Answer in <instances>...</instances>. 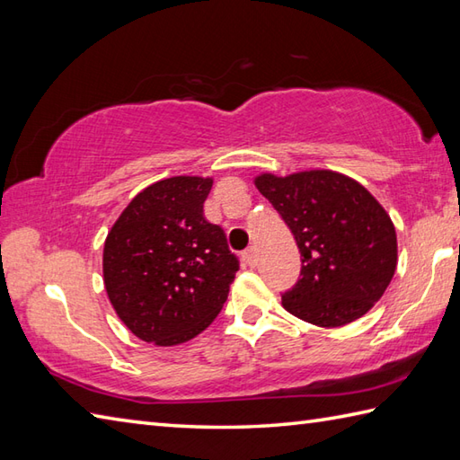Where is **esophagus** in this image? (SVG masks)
I'll return each instance as SVG.
<instances>
[{
    "label": "esophagus",
    "mask_w": 460,
    "mask_h": 460,
    "mask_svg": "<svg viewBox=\"0 0 460 460\" xmlns=\"http://www.w3.org/2000/svg\"><path fill=\"white\" fill-rule=\"evenodd\" d=\"M243 261H245L249 267H255V265H257V255H255V249L249 247L247 251H243Z\"/></svg>",
    "instance_id": "obj_1"
}]
</instances>
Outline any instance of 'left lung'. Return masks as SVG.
I'll return each instance as SVG.
<instances>
[{
	"label": "left lung",
	"instance_id": "8db88e82",
	"mask_svg": "<svg viewBox=\"0 0 460 460\" xmlns=\"http://www.w3.org/2000/svg\"><path fill=\"white\" fill-rule=\"evenodd\" d=\"M255 185L288 225L300 251V277L282 292V306L324 328L364 316L397 267L395 227L374 195L328 170L287 178L262 173Z\"/></svg>",
	"mask_w": 460,
	"mask_h": 460
}]
</instances>
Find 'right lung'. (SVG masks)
<instances>
[{"label":"right lung","instance_id":"1","mask_svg":"<svg viewBox=\"0 0 460 460\" xmlns=\"http://www.w3.org/2000/svg\"><path fill=\"white\" fill-rule=\"evenodd\" d=\"M213 180L178 175L140 191L104 243V287L128 330L175 346L208 328L239 270L219 225L203 217Z\"/></svg>","mask_w":460,"mask_h":460}]
</instances>
